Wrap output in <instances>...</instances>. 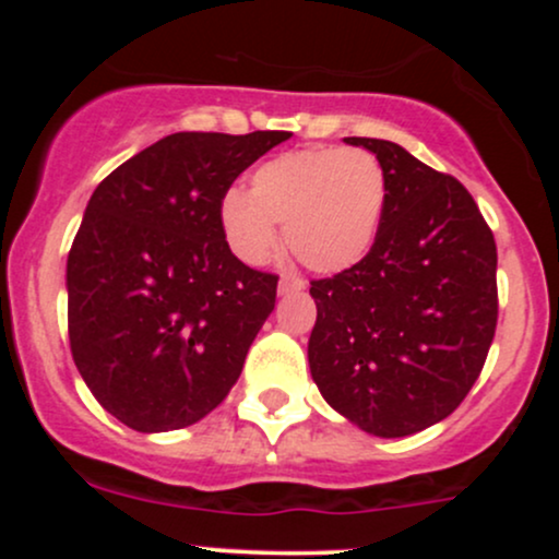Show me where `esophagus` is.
<instances>
[{
    "mask_svg": "<svg viewBox=\"0 0 559 559\" xmlns=\"http://www.w3.org/2000/svg\"><path fill=\"white\" fill-rule=\"evenodd\" d=\"M305 288V281L297 278V275H281L278 281V294L284 297V294H294V292H301Z\"/></svg>",
    "mask_w": 559,
    "mask_h": 559,
    "instance_id": "obj_1",
    "label": "esophagus"
}]
</instances>
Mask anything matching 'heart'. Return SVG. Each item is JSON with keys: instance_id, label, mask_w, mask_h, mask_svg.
<instances>
[{"instance_id": "heart-1", "label": "heart", "mask_w": 559, "mask_h": 559, "mask_svg": "<svg viewBox=\"0 0 559 559\" xmlns=\"http://www.w3.org/2000/svg\"><path fill=\"white\" fill-rule=\"evenodd\" d=\"M386 204L381 163L362 150H307L267 159L249 176V197L228 191L217 204L223 239L236 258L260 265L286 247L310 271L338 273L373 247Z\"/></svg>"}]
</instances>
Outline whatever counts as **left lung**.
Instances as JSON below:
<instances>
[{"instance_id":"obj_1","label":"left lung","mask_w":559,"mask_h":559,"mask_svg":"<svg viewBox=\"0 0 559 559\" xmlns=\"http://www.w3.org/2000/svg\"><path fill=\"white\" fill-rule=\"evenodd\" d=\"M373 152L386 204L370 252L312 281V381L365 433H418L460 407L497 331V243L457 178L394 141L349 136Z\"/></svg>"}]
</instances>
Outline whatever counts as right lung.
<instances>
[{"instance_id": "add662e5", "label": "right lung", "mask_w": 559, "mask_h": 559, "mask_svg": "<svg viewBox=\"0 0 559 559\" xmlns=\"http://www.w3.org/2000/svg\"><path fill=\"white\" fill-rule=\"evenodd\" d=\"M288 131H181L94 189L68 254V336L96 402L128 428H186L228 396L278 275L230 252L217 204Z\"/></svg>"}]
</instances>
